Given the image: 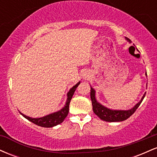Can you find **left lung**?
Wrapping results in <instances>:
<instances>
[{
	"mask_svg": "<svg viewBox=\"0 0 157 157\" xmlns=\"http://www.w3.org/2000/svg\"><path fill=\"white\" fill-rule=\"evenodd\" d=\"M125 39L129 43L131 42V40L128 37H125ZM145 75H147V74H145ZM145 94L146 93L144 94L141 100L138 103H136L132 109L129 110H112L101 105L100 102L97 101L96 97H95V90L92 87H91L90 95H91V102H92L93 111L97 116H98L102 120L106 122H122L130 117L131 115L135 112V111L138 109V107L143 100Z\"/></svg>",
	"mask_w": 157,
	"mask_h": 157,
	"instance_id": "obj_1",
	"label": "left lung"
}]
</instances>
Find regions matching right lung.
I'll return each mask as SVG.
<instances>
[{
	"instance_id": "right-lung-1",
	"label": "right lung",
	"mask_w": 157,
	"mask_h": 157,
	"mask_svg": "<svg viewBox=\"0 0 157 157\" xmlns=\"http://www.w3.org/2000/svg\"><path fill=\"white\" fill-rule=\"evenodd\" d=\"M80 82H78L75 86H74L73 87L69 90V91H68L67 94V100H66V105H65L64 107L62 109H60V111H56L55 113H50V114L46 115V116L40 118H32L28 116H26V115L23 114V113L21 112L20 113H21V114L22 115L23 117H24L27 119V120H29L30 122H33L35 125L38 126H41V127L52 128L54 127V126L59 125L61 122H63V120L66 119V117H67L68 111H69L70 101H71V98H72L75 90H76L77 87L80 85Z\"/></svg>"
}]
</instances>
